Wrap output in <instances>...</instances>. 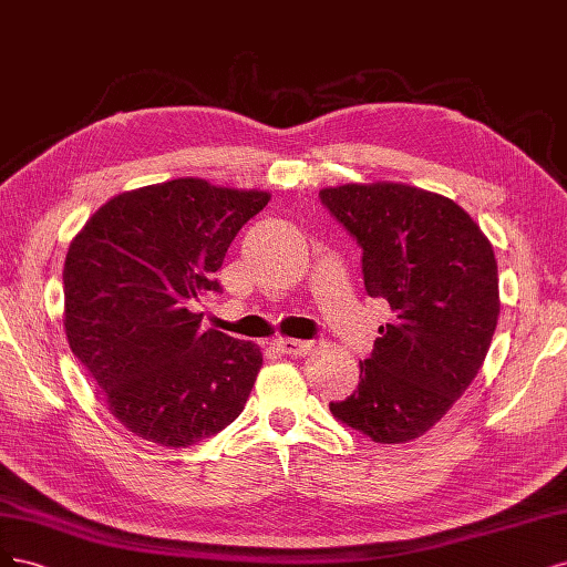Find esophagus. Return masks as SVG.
<instances>
[{
    "instance_id": "1",
    "label": "esophagus",
    "mask_w": 567,
    "mask_h": 567,
    "mask_svg": "<svg viewBox=\"0 0 567 567\" xmlns=\"http://www.w3.org/2000/svg\"><path fill=\"white\" fill-rule=\"evenodd\" d=\"M276 349L287 355H308L313 351V343L301 339H276Z\"/></svg>"
}]
</instances>
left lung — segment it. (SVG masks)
I'll use <instances>...</instances> for the list:
<instances>
[{"instance_id":"left-lung-1","label":"left lung","mask_w":567,"mask_h":567,"mask_svg":"<svg viewBox=\"0 0 567 567\" xmlns=\"http://www.w3.org/2000/svg\"><path fill=\"white\" fill-rule=\"evenodd\" d=\"M362 247L364 289L389 301L360 383L332 414L381 445L433 429L471 386L499 320L497 259L450 197L374 181L320 190Z\"/></svg>"}]
</instances>
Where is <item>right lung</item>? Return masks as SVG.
<instances>
[{"label": "right lung", "mask_w": 567, "mask_h": 567, "mask_svg": "<svg viewBox=\"0 0 567 567\" xmlns=\"http://www.w3.org/2000/svg\"><path fill=\"white\" fill-rule=\"evenodd\" d=\"M266 190L174 178L107 199L72 237L63 327L117 422L162 447H190L240 416L264 364L257 343L203 330L193 301Z\"/></svg>", "instance_id": "obj_1"}]
</instances>
